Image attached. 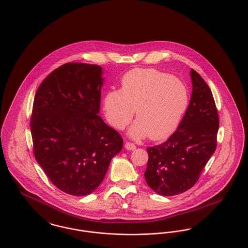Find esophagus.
I'll list each match as a JSON object with an SVG mask.
<instances>
[{"label":"esophagus","instance_id":"1","mask_svg":"<svg viewBox=\"0 0 248 248\" xmlns=\"http://www.w3.org/2000/svg\"><path fill=\"white\" fill-rule=\"evenodd\" d=\"M124 148L128 151H134L136 149V145L134 143H131V142H125Z\"/></svg>","mask_w":248,"mask_h":248}]
</instances>
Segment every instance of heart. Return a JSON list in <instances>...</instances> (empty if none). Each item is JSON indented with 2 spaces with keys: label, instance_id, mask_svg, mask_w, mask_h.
I'll return each mask as SVG.
<instances>
[{
  "label": "heart",
  "instance_id": "1",
  "mask_svg": "<svg viewBox=\"0 0 248 248\" xmlns=\"http://www.w3.org/2000/svg\"><path fill=\"white\" fill-rule=\"evenodd\" d=\"M190 103L186 84L170 74L156 69H134L122 78L121 90L111 89L103 98V109L108 124L123 130L137 121L128 132L135 140L149 137L161 140L179 126Z\"/></svg>",
  "mask_w": 248,
  "mask_h": 248
}]
</instances>
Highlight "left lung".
Instances as JSON below:
<instances>
[{
	"instance_id": "8db88e82",
	"label": "left lung",
	"mask_w": 248,
	"mask_h": 248,
	"mask_svg": "<svg viewBox=\"0 0 248 248\" xmlns=\"http://www.w3.org/2000/svg\"><path fill=\"white\" fill-rule=\"evenodd\" d=\"M189 107L177 130L159 145L147 148V185L162 196L190 189L217 148V109L211 89L201 75L191 69Z\"/></svg>"
}]
</instances>
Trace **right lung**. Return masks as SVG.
Returning <instances> with one entry per match:
<instances>
[{
	"label": "right lung",
	"mask_w": 248,
	"mask_h": 248,
	"mask_svg": "<svg viewBox=\"0 0 248 248\" xmlns=\"http://www.w3.org/2000/svg\"><path fill=\"white\" fill-rule=\"evenodd\" d=\"M103 68L67 62L37 89L31 118L33 154L62 192L86 196L102 183L123 148L120 134L98 115Z\"/></svg>",
	"instance_id": "add662e5"
}]
</instances>
